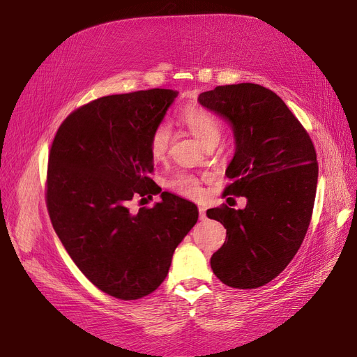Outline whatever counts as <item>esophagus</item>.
Wrapping results in <instances>:
<instances>
[{
	"instance_id": "esophagus-1",
	"label": "esophagus",
	"mask_w": 357,
	"mask_h": 357,
	"mask_svg": "<svg viewBox=\"0 0 357 357\" xmlns=\"http://www.w3.org/2000/svg\"><path fill=\"white\" fill-rule=\"evenodd\" d=\"M205 210H207L205 207H198V211H199V219H201V220H204L205 218H207V215H205Z\"/></svg>"
}]
</instances>
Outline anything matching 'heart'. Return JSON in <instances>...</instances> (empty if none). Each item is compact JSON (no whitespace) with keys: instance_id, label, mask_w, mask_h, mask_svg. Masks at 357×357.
<instances>
[{"instance_id":"obj_1","label":"heart","mask_w":357,"mask_h":357,"mask_svg":"<svg viewBox=\"0 0 357 357\" xmlns=\"http://www.w3.org/2000/svg\"><path fill=\"white\" fill-rule=\"evenodd\" d=\"M178 122L186 126L199 142L207 146L218 143L222 137V122L213 112L197 104H188L181 107L177 113ZM171 142V129L167 123H159L153 128L149 138V152L155 160L165 159ZM167 188L178 195L188 198H198L201 195V185L198 177L190 172L180 171L167 180Z\"/></svg>"}]
</instances>
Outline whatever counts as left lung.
I'll return each mask as SVG.
<instances>
[{"label": "left lung", "mask_w": 357, "mask_h": 357, "mask_svg": "<svg viewBox=\"0 0 357 357\" xmlns=\"http://www.w3.org/2000/svg\"><path fill=\"white\" fill-rule=\"evenodd\" d=\"M198 101L231 123L235 155L225 192L247 198L244 210L225 204L207 210L226 229L211 269L226 286L261 287L283 271L304 241L319 176L314 144L284 101L261 84L218 86Z\"/></svg>", "instance_id": "1"}]
</instances>
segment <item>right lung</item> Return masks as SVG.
I'll return each instance as SVG.
<instances>
[{"instance_id": "1", "label": "right lung", "mask_w": 357, "mask_h": 357, "mask_svg": "<svg viewBox=\"0 0 357 357\" xmlns=\"http://www.w3.org/2000/svg\"><path fill=\"white\" fill-rule=\"evenodd\" d=\"M177 93L149 89L91 101L61 123L50 147L53 229L89 282L117 299L155 291L198 220L195 204L168 192L152 208L128 207L134 197L159 193L149 138Z\"/></svg>"}]
</instances>
